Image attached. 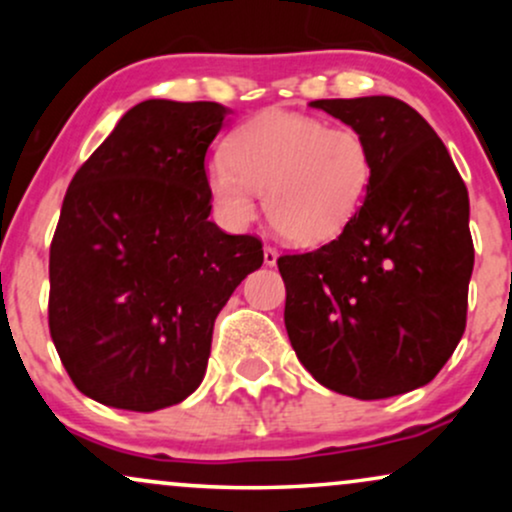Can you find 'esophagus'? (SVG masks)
I'll list each match as a JSON object with an SVG mask.
<instances>
[{"label": "esophagus", "mask_w": 512, "mask_h": 512, "mask_svg": "<svg viewBox=\"0 0 512 512\" xmlns=\"http://www.w3.org/2000/svg\"><path fill=\"white\" fill-rule=\"evenodd\" d=\"M276 260H279V250L272 248V245H264V264L274 267Z\"/></svg>", "instance_id": "34e87169"}]
</instances>
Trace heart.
<instances>
[{
  "label": "heart",
  "mask_w": 512,
  "mask_h": 512,
  "mask_svg": "<svg viewBox=\"0 0 512 512\" xmlns=\"http://www.w3.org/2000/svg\"><path fill=\"white\" fill-rule=\"evenodd\" d=\"M373 149L354 127L264 110L228 139L207 168L211 202L231 223L255 216V199L281 238L301 248L330 243L349 226L373 182Z\"/></svg>",
  "instance_id": "b5f03b06"
}]
</instances>
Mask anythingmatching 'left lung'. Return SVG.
I'll return each instance as SVG.
<instances>
[{
    "mask_svg": "<svg viewBox=\"0 0 512 512\" xmlns=\"http://www.w3.org/2000/svg\"><path fill=\"white\" fill-rule=\"evenodd\" d=\"M310 105L358 129L375 170L339 238L276 260L286 332L320 385L356 399L404 395L436 378L467 325V187L433 127L399 98Z\"/></svg>",
    "mask_w": 512,
    "mask_h": 512,
    "instance_id": "8db88e82",
    "label": "left lung"
}]
</instances>
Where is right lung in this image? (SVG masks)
I'll return each mask as SVG.
<instances>
[{
  "mask_svg": "<svg viewBox=\"0 0 512 512\" xmlns=\"http://www.w3.org/2000/svg\"><path fill=\"white\" fill-rule=\"evenodd\" d=\"M228 110L151 98L76 170L50 245V337L76 390L156 411L197 390L214 320L262 240L209 221V144Z\"/></svg>",
  "mask_w": 512,
  "mask_h": 512,
  "instance_id": "add662e5",
  "label": "right lung"
}]
</instances>
